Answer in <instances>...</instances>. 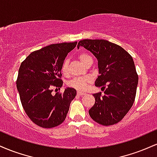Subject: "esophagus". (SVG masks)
<instances>
[{"mask_svg": "<svg viewBox=\"0 0 157 157\" xmlns=\"http://www.w3.org/2000/svg\"><path fill=\"white\" fill-rule=\"evenodd\" d=\"M86 93L82 92V91H77V95H78V96H84V95H86Z\"/></svg>", "mask_w": 157, "mask_h": 157, "instance_id": "34e87169", "label": "esophagus"}]
</instances>
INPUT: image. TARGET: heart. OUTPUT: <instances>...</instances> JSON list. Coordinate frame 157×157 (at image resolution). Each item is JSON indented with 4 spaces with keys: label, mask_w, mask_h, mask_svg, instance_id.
<instances>
[{
    "label": "heart",
    "mask_w": 157,
    "mask_h": 157,
    "mask_svg": "<svg viewBox=\"0 0 157 157\" xmlns=\"http://www.w3.org/2000/svg\"><path fill=\"white\" fill-rule=\"evenodd\" d=\"M79 59L81 61L82 64H84L86 66L88 63H89L90 61H93L92 57L91 55H89L87 53H81L79 55ZM61 71L63 74L64 75H66L68 72V61L65 60L63 63L62 65V67H61ZM92 81V78L89 76H86L83 77H75V78L72 79L71 80H70L68 82V86L69 87L74 88V89L80 90L82 91L87 87L88 84Z\"/></svg>",
    "instance_id": "obj_1"
}]
</instances>
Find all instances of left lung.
<instances>
[{
    "label": "left lung",
    "instance_id": "obj_1",
    "mask_svg": "<svg viewBox=\"0 0 157 157\" xmlns=\"http://www.w3.org/2000/svg\"><path fill=\"white\" fill-rule=\"evenodd\" d=\"M83 46L98 60L97 87L105 89L94 94L95 103L89 111L92 120L102 125L121 121L134 103L138 75L132 57L124 48L106 40H82L77 48Z\"/></svg>",
    "mask_w": 157,
    "mask_h": 157
}]
</instances>
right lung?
I'll return each instance as SVG.
<instances>
[{"mask_svg":"<svg viewBox=\"0 0 157 157\" xmlns=\"http://www.w3.org/2000/svg\"><path fill=\"white\" fill-rule=\"evenodd\" d=\"M77 42L51 44L32 52L21 63L17 89L27 116L34 123L51 128L64 121L70 103L77 94L73 88L52 95L53 87H62L61 67Z\"/></svg>","mask_w":157,"mask_h":157,"instance_id":"add662e5","label":"right lung"}]
</instances>
